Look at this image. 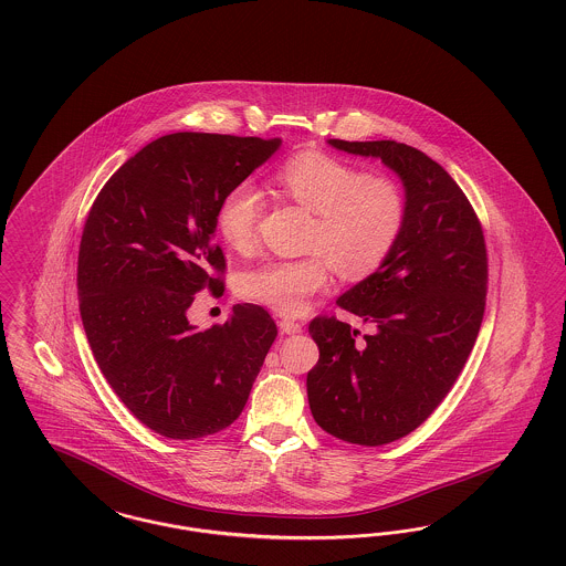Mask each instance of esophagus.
Segmentation results:
<instances>
[{"mask_svg": "<svg viewBox=\"0 0 566 566\" xmlns=\"http://www.w3.org/2000/svg\"><path fill=\"white\" fill-rule=\"evenodd\" d=\"M303 331V324L294 322V319H280V332L282 334H298Z\"/></svg>", "mask_w": 566, "mask_h": 566, "instance_id": "obj_1", "label": "esophagus"}]
</instances>
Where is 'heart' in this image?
Instances as JSON below:
<instances>
[{"label":"heart","instance_id":"b5f03b06","mask_svg":"<svg viewBox=\"0 0 566 566\" xmlns=\"http://www.w3.org/2000/svg\"><path fill=\"white\" fill-rule=\"evenodd\" d=\"M272 184L315 214L312 249L325 253L272 259L242 275L244 296L273 312H305L313 294L328 286L331 263L347 277L368 275L399 240L406 202L389 177L366 176L345 160L307 150L284 160L273 171ZM263 209L265 200L253 184L232 188L217 211V230L226 244L235 251L251 249Z\"/></svg>","mask_w":566,"mask_h":566}]
</instances>
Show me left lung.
<instances>
[{
	"label": "left lung",
	"mask_w": 566,
	"mask_h": 566,
	"mask_svg": "<svg viewBox=\"0 0 566 566\" xmlns=\"http://www.w3.org/2000/svg\"><path fill=\"white\" fill-rule=\"evenodd\" d=\"M347 155L380 158L401 179L406 219L389 256L338 296L371 324H310L319 359L307 374L315 422L357 446H385L418 429L443 401L474 347L485 312L488 251L467 196L432 158L392 139H328Z\"/></svg>",
	"instance_id": "8db88e82"
}]
</instances>
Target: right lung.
<instances>
[{
    "label": "right lung",
    "mask_w": 566,
    "mask_h": 566,
    "mask_svg": "<svg viewBox=\"0 0 566 566\" xmlns=\"http://www.w3.org/2000/svg\"><path fill=\"white\" fill-rule=\"evenodd\" d=\"M282 146L280 137L181 132L132 156L102 188L78 247V312L99 370L127 410L167 439H200L242 413L277 328L259 305L223 326L188 319L221 291L217 211Z\"/></svg>",
    "instance_id": "obj_1"
}]
</instances>
